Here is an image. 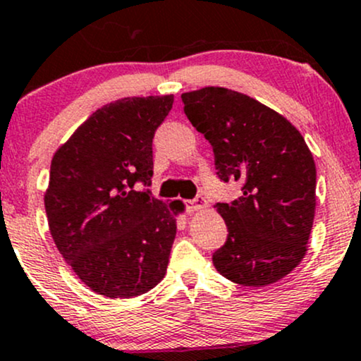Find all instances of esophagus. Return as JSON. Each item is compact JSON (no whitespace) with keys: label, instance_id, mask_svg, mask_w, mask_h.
<instances>
[{"label":"esophagus","instance_id":"34e87169","mask_svg":"<svg viewBox=\"0 0 361 361\" xmlns=\"http://www.w3.org/2000/svg\"><path fill=\"white\" fill-rule=\"evenodd\" d=\"M185 205L188 212H198V210H205L207 207H209V202H207V198L204 197H198L195 198V200H186Z\"/></svg>","mask_w":361,"mask_h":361}]
</instances>
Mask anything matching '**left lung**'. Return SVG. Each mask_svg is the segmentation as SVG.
<instances>
[{
	"instance_id": "obj_1",
	"label": "left lung",
	"mask_w": 361,
	"mask_h": 361,
	"mask_svg": "<svg viewBox=\"0 0 361 361\" xmlns=\"http://www.w3.org/2000/svg\"><path fill=\"white\" fill-rule=\"evenodd\" d=\"M181 100L214 149L219 178L244 183L238 200L215 205L229 234L214 267L244 287L275 283L307 252L316 214L312 152L283 115L239 91L205 86Z\"/></svg>"
}]
</instances>
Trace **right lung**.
Segmentation results:
<instances>
[{
	"label": "right lung",
	"mask_w": 361,
	"mask_h": 361,
	"mask_svg": "<svg viewBox=\"0 0 361 361\" xmlns=\"http://www.w3.org/2000/svg\"><path fill=\"white\" fill-rule=\"evenodd\" d=\"M175 97L106 103L54 152L44 195L57 250L98 295L132 299L166 275L178 210L135 188L151 183L152 137Z\"/></svg>",
	"instance_id": "1"
}]
</instances>
